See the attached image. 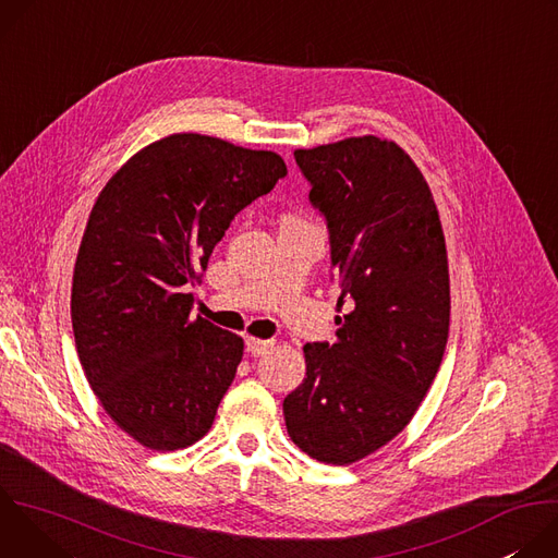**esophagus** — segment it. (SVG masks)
I'll return each instance as SVG.
<instances>
[{
    "label": "esophagus",
    "mask_w": 558,
    "mask_h": 558,
    "mask_svg": "<svg viewBox=\"0 0 558 558\" xmlns=\"http://www.w3.org/2000/svg\"><path fill=\"white\" fill-rule=\"evenodd\" d=\"M274 347L271 340H258V338H247V353L254 357L265 355Z\"/></svg>",
    "instance_id": "esophagus-1"
}]
</instances>
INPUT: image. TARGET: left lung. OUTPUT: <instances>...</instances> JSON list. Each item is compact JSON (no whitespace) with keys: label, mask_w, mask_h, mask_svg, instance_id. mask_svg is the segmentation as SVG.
Returning <instances> with one entry per match:
<instances>
[{"label":"left lung","mask_w":558,"mask_h":558,"mask_svg":"<svg viewBox=\"0 0 558 558\" xmlns=\"http://www.w3.org/2000/svg\"><path fill=\"white\" fill-rule=\"evenodd\" d=\"M293 156L327 218L338 304L351 311L336 317L333 344H304L306 377L284 397V424L308 457L349 465L407 428L439 371L446 241L430 187L397 143L351 136Z\"/></svg>","instance_id":"1"}]
</instances>
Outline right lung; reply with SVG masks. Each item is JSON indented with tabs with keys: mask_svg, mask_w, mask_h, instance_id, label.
Returning a JSON list of instances; mask_svg holds the SVG:
<instances>
[{
	"mask_svg": "<svg viewBox=\"0 0 558 558\" xmlns=\"http://www.w3.org/2000/svg\"><path fill=\"white\" fill-rule=\"evenodd\" d=\"M282 177L276 151L183 132L101 190L74 263L72 333L104 411L141 446L181 450L211 428L245 342L192 317L185 291L233 216Z\"/></svg>",
	"mask_w": 558,
	"mask_h": 558,
	"instance_id": "1",
	"label": "right lung"
}]
</instances>
